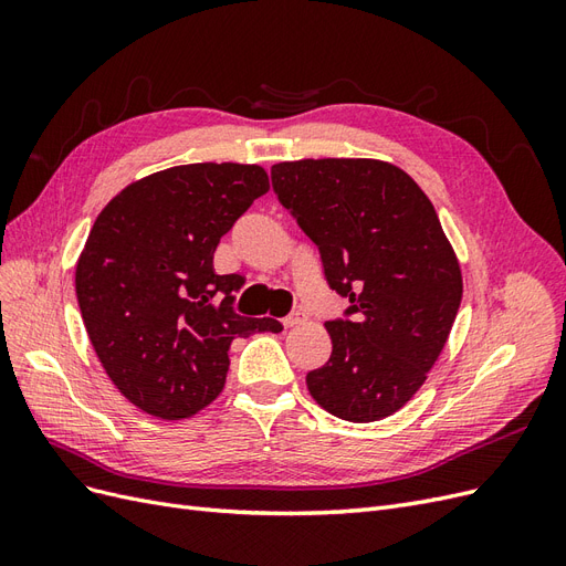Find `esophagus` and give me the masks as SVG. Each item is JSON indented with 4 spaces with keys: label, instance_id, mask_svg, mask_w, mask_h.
<instances>
[{
    "label": "esophagus",
    "instance_id": "esophagus-1",
    "mask_svg": "<svg viewBox=\"0 0 566 566\" xmlns=\"http://www.w3.org/2000/svg\"><path fill=\"white\" fill-rule=\"evenodd\" d=\"M304 321H306V314H304V312H293V314L283 318V325H285V328H295V325H300V323H304Z\"/></svg>",
    "mask_w": 566,
    "mask_h": 566
}]
</instances>
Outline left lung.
Wrapping results in <instances>:
<instances>
[{
  "label": "left lung",
  "instance_id": "1",
  "mask_svg": "<svg viewBox=\"0 0 566 566\" xmlns=\"http://www.w3.org/2000/svg\"><path fill=\"white\" fill-rule=\"evenodd\" d=\"M271 184L316 243L325 281L349 300L345 318L325 323L333 354L306 387L342 420L397 413L447 345L462 300L434 205L403 169L368 158L279 163Z\"/></svg>",
  "mask_w": 566,
  "mask_h": 566
}]
</instances>
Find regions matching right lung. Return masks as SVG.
Wrapping results in <instances>:
<instances>
[{
    "label": "right lung",
    "mask_w": 566,
    "mask_h": 566,
    "mask_svg": "<svg viewBox=\"0 0 566 566\" xmlns=\"http://www.w3.org/2000/svg\"><path fill=\"white\" fill-rule=\"evenodd\" d=\"M266 191L260 165H179L129 184L96 217L77 304L101 366L144 413L196 416L224 389L235 337L283 331L235 314L245 279L212 266L221 235Z\"/></svg>",
    "instance_id": "obj_1"
}]
</instances>
